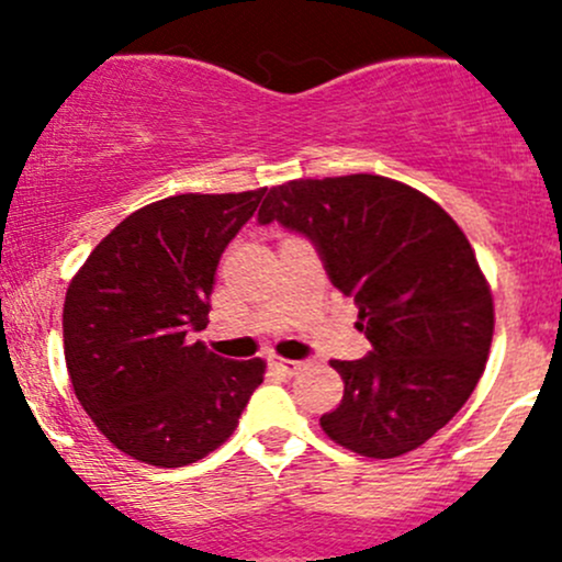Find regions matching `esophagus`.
<instances>
[{
  "label": "esophagus",
  "instance_id": "34e87169",
  "mask_svg": "<svg viewBox=\"0 0 562 562\" xmlns=\"http://www.w3.org/2000/svg\"><path fill=\"white\" fill-rule=\"evenodd\" d=\"M271 367H274V370H280L282 375H296V372L302 370V361L280 359V356H274V359H271Z\"/></svg>",
  "mask_w": 562,
  "mask_h": 562
}]
</instances>
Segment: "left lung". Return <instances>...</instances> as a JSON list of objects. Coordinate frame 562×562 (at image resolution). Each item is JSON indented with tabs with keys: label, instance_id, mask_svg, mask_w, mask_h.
<instances>
[{
	"label": "left lung",
	"instance_id": "8db88e82",
	"mask_svg": "<svg viewBox=\"0 0 562 562\" xmlns=\"http://www.w3.org/2000/svg\"><path fill=\"white\" fill-rule=\"evenodd\" d=\"M258 220L313 239L372 342L364 359L331 361L345 394L321 416L323 432L372 459L427 443L473 394L495 331L490 282L462 228L432 198L375 173L277 184Z\"/></svg>",
	"mask_w": 562,
	"mask_h": 562
}]
</instances>
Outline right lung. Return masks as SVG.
<instances>
[{
  "label": "right lung",
  "instance_id": "1",
  "mask_svg": "<svg viewBox=\"0 0 562 562\" xmlns=\"http://www.w3.org/2000/svg\"><path fill=\"white\" fill-rule=\"evenodd\" d=\"M260 190L162 198L92 249L65 296V361L100 432L138 462L184 468L239 427L266 361H231L192 331L209 323L220 255Z\"/></svg>",
  "mask_w": 562,
  "mask_h": 562
}]
</instances>
